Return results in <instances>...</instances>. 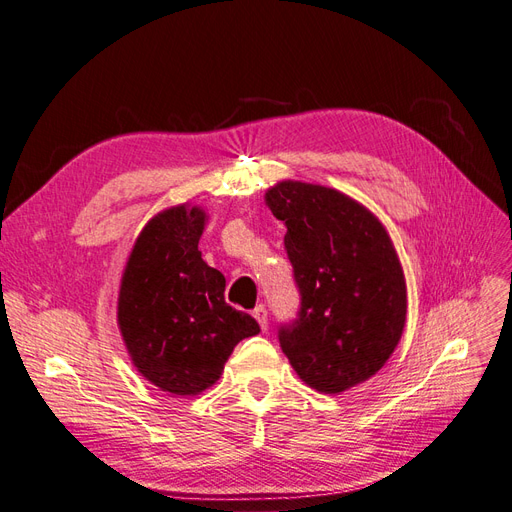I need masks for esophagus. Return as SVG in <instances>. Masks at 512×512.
Segmentation results:
<instances>
[{"mask_svg":"<svg viewBox=\"0 0 512 512\" xmlns=\"http://www.w3.org/2000/svg\"><path fill=\"white\" fill-rule=\"evenodd\" d=\"M252 314H254V318L258 320L260 329L267 331V329H269V312H267V307H265V305H256V309H254Z\"/></svg>","mask_w":512,"mask_h":512,"instance_id":"obj_1","label":"esophagus"}]
</instances>
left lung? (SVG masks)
<instances>
[{"label":"left lung","instance_id":"1","mask_svg":"<svg viewBox=\"0 0 512 512\" xmlns=\"http://www.w3.org/2000/svg\"><path fill=\"white\" fill-rule=\"evenodd\" d=\"M267 205L286 226L297 318L277 339L305 384L342 393L389 361L406 322V282L382 224L322 185L282 181Z\"/></svg>","mask_w":512,"mask_h":512}]
</instances>
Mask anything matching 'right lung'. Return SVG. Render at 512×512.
I'll return each instance as SVG.
<instances>
[{
    "mask_svg": "<svg viewBox=\"0 0 512 512\" xmlns=\"http://www.w3.org/2000/svg\"><path fill=\"white\" fill-rule=\"evenodd\" d=\"M205 213L173 207L136 239L119 292V327L141 374L162 391L198 395L220 378L258 322L224 301V275L200 258Z\"/></svg>",
    "mask_w": 512,
    "mask_h": 512,
    "instance_id": "right-lung-1",
    "label": "right lung"
}]
</instances>
